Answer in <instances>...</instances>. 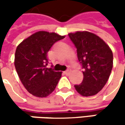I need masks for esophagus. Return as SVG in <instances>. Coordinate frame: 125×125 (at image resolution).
Returning a JSON list of instances; mask_svg holds the SVG:
<instances>
[{"label":"esophagus","mask_w":125,"mask_h":125,"mask_svg":"<svg viewBox=\"0 0 125 125\" xmlns=\"http://www.w3.org/2000/svg\"><path fill=\"white\" fill-rule=\"evenodd\" d=\"M69 72H70V70H69V69L66 70V71H65V72H63V73H64L66 75H68V74H69Z\"/></svg>","instance_id":"obj_1"}]
</instances>
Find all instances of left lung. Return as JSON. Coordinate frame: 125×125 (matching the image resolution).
I'll use <instances>...</instances> for the list:
<instances>
[{
	"label": "left lung",
	"instance_id": "obj_1",
	"mask_svg": "<svg viewBox=\"0 0 125 125\" xmlns=\"http://www.w3.org/2000/svg\"><path fill=\"white\" fill-rule=\"evenodd\" d=\"M77 48V58L83 68V80L74 85L83 96L97 94L107 83L113 67V53L109 46L96 35L87 32L69 33Z\"/></svg>",
	"mask_w": 125,
	"mask_h": 125
}]
</instances>
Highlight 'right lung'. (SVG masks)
Wrapping results in <instances>:
<instances>
[{"label": "right lung", "instance_id": "add662e5", "mask_svg": "<svg viewBox=\"0 0 125 125\" xmlns=\"http://www.w3.org/2000/svg\"><path fill=\"white\" fill-rule=\"evenodd\" d=\"M65 36L39 31L24 40L16 48L14 65L26 90L39 98L50 95L56 87L62 72L47 68L48 52L52 45Z\"/></svg>", "mask_w": 125, "mask_h": 125}]
</instances>
